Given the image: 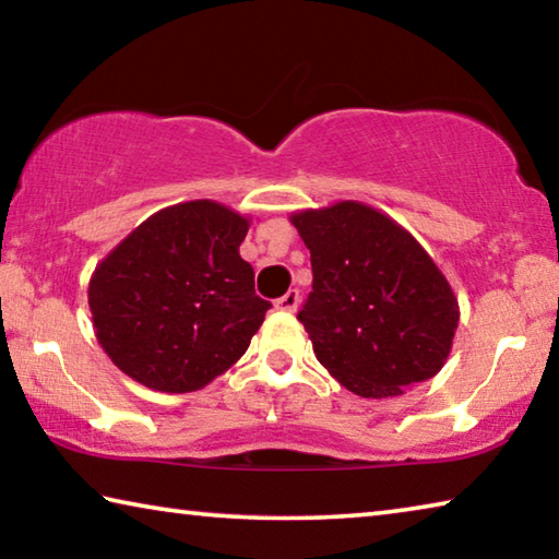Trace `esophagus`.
Listing matches in <instances>:
<instances>
[{"label":"esophagus","instance_id":"obj_1","mask_svg":"<svg viewBox=\"0 0 559 559\" xmlns=\"http://www.w3.org/2000/svg\"><path fill=\"white\" fill-rule=\"evenodd\" d=\"M298 306H300V290L298 288H290L286 296H281L276 300V308L283 310V313H296Z\"/></svg>","mask_w":559,"mask_h":559}]
</instances>
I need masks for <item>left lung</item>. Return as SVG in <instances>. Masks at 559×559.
<instances>
[{"label":"left lung","mask_w":559,"mask_h":559,"mask_svg":"<svg viewBox=\"0 0 559 559\" xmlns=\"http://www.w3.org/2000/svg\"><path fill=\"white\" fill-rule=\"evenodd\" d=\"M313 290L298 313L318 362L367 400L427 382L451 353L459 300L414 236L362 202L290 216Z\"/></svg>","instance_id":"8db88e82"}]
</instances>
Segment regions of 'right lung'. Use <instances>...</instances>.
Returning a JSON list of instances; mask_svg holds the SVG:
<instances>
[{
	"label": "right lung",
	"instance_id": "add662e5",
	"mask_svg": "<svg viewBox=\"0 0 559 559\" xmlns=\"http://www.w3.org/2000/svg\"><path fill=\"white\" fill-rule=\"evenodd\" d=\"M249 219L210 200L157 212L88 283L96 337L118 370L157 392L202 390L239 359L271 308L239 257Z\"/></svg>",
	"mask_w": 559,
	"mask_h": 559
}]
</instances>
